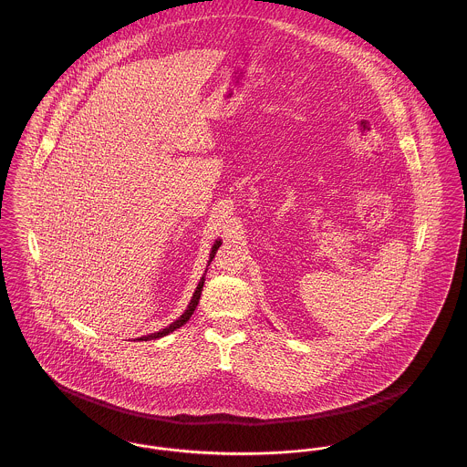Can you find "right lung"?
Here are the masks:
<instances>
[{
    "instance_id": "add662e5",
    "label": "right lung",
    "mask_w": 467,
    "mask_h": 467,
    "mask_svg": "<svg viewBox=\"0 0 467 467\" xmlns=\"http://www.w3.org/2000/svg\"><path fill=\"white\" fill-rule=\"evenodd\" d=\"M219 246H221V240L219 242H215L213 246H212V252H210V261H208V265L212 263V259L215 257V254H217V250H219ZM202 285H204V275L201 276L200 284H198V287L194 290V294H192V299H191V303H189V306H187V310L183 311L180 317H178L177 320L173 322V324H170L168 327H164L162 331H159V333L147 334V336H141V337H138V341H149V339H157V337H162V336H168L170 333H173V331H177L180 329L191 317H192V313L196 310V306H198V303H200L201 297V290H202Z\"/></svg>"
}]
</instances>
